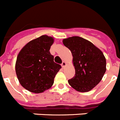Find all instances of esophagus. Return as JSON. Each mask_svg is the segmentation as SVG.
Segmentation results:
<instances>
[{"label": "esophagus", "mask_w": 120, "mask_h": 120, "mask_svg": "<svg viewBox=\"0 0 120 120\" xmlns=\"http://www.w3.org/2000/svg\"><path fill=\"white\" fill-rule=\"evenodd\" d=\"M61 66H62V67L63 68H64V67L66 66V62H65V61H63L62 64H61Z\"/></svg>", "instance_id": "esophagus-1"}]
</instances>
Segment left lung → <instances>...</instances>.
Returning <instances> with one entry per match:
<instances>
[{
    "instance_id": "left-lung-1",
    "label": "left lung",
    "mask_w": 120,
    "mask_h": 120,
    "mask_svg": "<svg viewBox=\"0 0 120 120\" xmlns=\"http://www.w3.org/2000/svg\"><path fill=\"white\" fill-rule=\"evenodd\" d=\"M62 43L71 52L75 76L69 84L80 92L93 89L102 79L106 71V59L102 52L92 42L79 36L64 38Z\"/></svg>"
}]
</instances>
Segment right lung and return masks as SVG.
I'll return each instance as SVG.
<instances>
[{"mask_svg":"<svg viewBox=\"0 0 120 120\" xmlns=\"http://www.w3.org/2000/svg\"><path fill=\"white\" fill-rule=\"evenodd\" d=\"M53 42V37L43 35L27 43L19 51L15 71L19 83L27 90L43 93L52 86L61 68L49 51Z\"/></svg>","mask_w":120,"mask_h":120,"instance_id":"add662e5","label":"right lung"}]
</instances>
